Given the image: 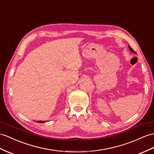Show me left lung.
<instances>
[{"label": "left lung", "instance_id": "8db88e82", "mask_svg": "<svg viewBox=\"0 0 154 154\" xmlns=\"http://www.w3.org/2000/svg\"><path fill=\"white\" fill-rule=\"evenodd\" d=\"M128 48H129V51H131V53H135V54H136V53L135 52V51H134V50H133V49L131 48V47H130L129 45H128Z\"/></svg>", "mask_w": 154, "mask_h": 154}]
</instances>
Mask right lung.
Wrapping results in <instances>:
<instances>
[{"instance_id": "obj_1", "label": "right lung", "mask_w": 154, "mask_h": 154, "mask_svg": "<svg viewBox=\"0 0 154 154\" xmlns=\"http://www.w3.org/2000/svg\"><path fill=\"white\" fill-rule=\"evenodd\" d=\"M35 122H38V123H43V122H45L44 121H35Z\"/></svg>"}]
</instances>
